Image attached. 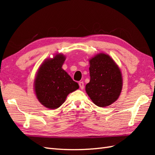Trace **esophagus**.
<instances>
[{"instance_id": "1", "label": "esophagus", "mask_w": 155, "mask_h": 155, "mask_svg": "<svg viewBox=\"0 0 155 155\" xmlns=\"http://www.w3.org/2000/svg\"><path fill=\"white\" fill-rule=\"evenodd\" d=\"M78 84H79V87H80L81 89L83 90V88H84V83H83V82H79V83H78Z\"/></svg>"}]
</instances>
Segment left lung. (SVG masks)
<instances>
[{
	"label": "left lung",
	"mask_w": 155,
	"mask_h": 155,
	"mask_svg": "<svg viewBox=\"0 0 155 155\" xmlns=\"http://www.w3.org/2000/svg\"><path fill=\"white\" fill-rule=\"evenodd\" d=\"M91 80L85 90L94 104L108 107L119 97L123 78L119 67L109 55L99 53L89 60Z\"/></svg>",
	"instance_id": "obj_1"
}]
</instances>
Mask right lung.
I'll list each match as a JSON object with an SVG mask.
<instances>
[{"label":"right lung","instance_id":"add662e5","mask_svg":"<svg viewBox=\"0 0 155 155\" xmlns=\"http://www.w3.org/2000/svg\"><path fill=\"white\" fill-rule=\"evenodd\" d=\"M66 57L62 54L48 58L39 67L35 81V92L40 103L50 109L64 103L68 94L79 86L62 68Z\"/></svg>","mask_w":155,"mask_h":155}]
</instances>
